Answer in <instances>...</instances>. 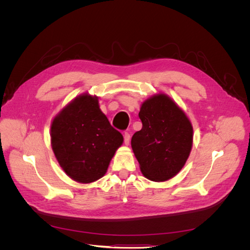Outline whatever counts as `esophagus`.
Returning a JSON list of instances; mask_svg holds the SVG:
<instances>
[{"label":"esophagus","instance_id":"esophagus-1","mask_svg":"<svg viewBox=\"0 0 250 250\" xmlns=\"http://www.w3.org/2000/svg\"><path fill=\"white\" fill-rule=\"evenodd\" d=\"M124 142H125V145H129V142H130V134L128 132L124 133Z\"/></svg>","mask_w":250,"mask_h":250}]
</instances>
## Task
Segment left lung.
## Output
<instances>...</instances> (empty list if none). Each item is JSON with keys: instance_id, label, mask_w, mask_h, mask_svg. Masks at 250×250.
I'll list each match as a JSON object with an SVG mask.
<instances>
[{"instance_id": "8db88e82", "label": "left lung", "mask_w": 250, "mask_h": 250, "mask_svg": "<svg viewBox=\"0 0 250 250\" xmlns=\"http://www.w3.org/2000/svg\"><path fill=\"white\" fill-rule=\"evenodd\" d=\"M143 127L131 139V148L146 178L167 181L184 168L193 146V126L172 98L158 93L141 105Z\"/></svg>"}]
</instances>
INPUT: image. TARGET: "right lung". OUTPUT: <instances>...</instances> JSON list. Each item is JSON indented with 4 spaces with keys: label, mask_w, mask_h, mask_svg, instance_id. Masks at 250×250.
Returning <instances> with one entry per match:
<instances>
[{
    "label": "right lung",
    "mask_w": 250,
    "mask_h": 250,
    "mask_svg": "<svg viewBox=\"0 0 250 250\" xmlns=\"http://www.w3.org/2000/svg\"><path fill=\"white\" fill-rule=\"evenodd\" d=\"M50 137L60 168L80 184L103 177L124 141L100 109L99 98L87 92L74 98L53 118Z\"/></svg>",
    "instance_id": "right-lung-1"
}]
</instances>
